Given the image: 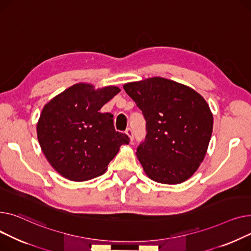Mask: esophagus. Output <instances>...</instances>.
I'll list each match as a JSON object with an SVG mask.
<instances>
[{
  "label": "esophagus",
  "mask_w": 251,
  "mask_h": 251,
  "mask_svg": "<svg viewBox=\"0 0 251 251\" xmlns=\"http://www.w3.org/2000/svg\"><path fill=\"white\" fill-rule=\"evenodd\" d=\"M126 134L128 136V138H129V141L130 142H132V140H134V132H132V129L131 128H126Z\"/></svg>",
  "instance_id": "esophagus-1"
}]
</instances>
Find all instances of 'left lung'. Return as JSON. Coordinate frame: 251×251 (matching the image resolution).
<instances>
[{
	"mask_svg": "<svg viewBox=\"0 0 251 251\" xmlns=\"http://www.w3.org/2000/svg\"><path fill=\"white\" fill-rule=\"evenodd\" d=\"M146 121L137 157L152 180L177 184L202 162L213 131V114L201 95L161 77L124 85Z\"/></svg>",
	"mask_w": 251,
	"mask_h": 251,
	"instance_id": "left-lung-1",
	"label": "left lung"
}]
</instances>
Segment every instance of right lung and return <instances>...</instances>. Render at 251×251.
Returning <instances> with one entry per match:
<instances>
[{"label":"right lung","instance_id":"add662e5","mask_svg":"<svg viewBox=\"0 0 251 251\" xmlns=\"http://www.w3.org/2000/svg\"><path fill=\"white\" fill-rule=\"evenodd\" d=\"M120 91L79 83L44 105L37 139L50 164L65 178L85 181L102 175L120 147L128 144L129 138L115 130L113 115L100 112Z\"/></svg>","mask_w":251,"mask_h":251}]
</instances>
